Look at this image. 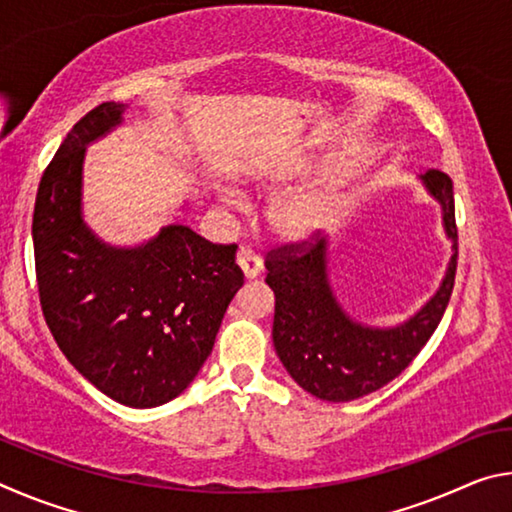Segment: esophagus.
I'll return each instance as SVG.
<instances>
[{"label": "esophagus", "mask_w": 512, "mask_h": 512, "mask_svg": "<svg viewBox=\"0 0 512 512\" xmlns=\"http://www.w3.org/2000/svg\"><path fill=\"white\" fill-rule=\"evenodd\" d=\"M237 264L241 271H244L246 280H255V277H259V273H262V257H259L253 248L248 246H241L237 250Z\"/></svg>", "instance_id": "34e87169"}]
</instances>
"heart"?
Instances as JSON below:
<instances>
[{
    "label": "heart",
    "instance_id": "obj_1",
    "mask_svg": "<svg viewBox=\"0 0 512 512\" xmlns=\"http://www.w3.org/2000/svg\"><path fill=\"white\" fill-rule=\"evenodd\" d=\"M354 176V164L348 155H336L325 164L314 183L298 189L277 201L268 216L271 225L282 237L296 239L316 230L327 219L332 207L339 201L341 189Z\"/></svg>",
    "mask_w": 512,
    "mask_h": 512
}]
</instances>
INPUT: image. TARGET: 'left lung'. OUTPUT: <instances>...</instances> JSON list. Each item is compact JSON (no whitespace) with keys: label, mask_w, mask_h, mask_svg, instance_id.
<instances>
[{"label":"left lung","mask_w":512,"mask_h":512,"mask_svg":"<svg viewBox=\"0 0 512 512\" xmlns=\"http://www.w3.org/2000/svg\"><path fill=\"white\" fill-rule=\"evenodd\" d=\"M422 183L443 207L454 255L440 289L402 325L368 327L345 314L327 280L325 237L284 244L266 255V284L275 293V352L289 375L320 400L350 402L379 391L418 357L445 314L458 257L454 183L438 169L424 173Z\"/></svg>","instance_id":"left-lung-1"}]
</instances>
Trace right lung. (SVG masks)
Instances as JSON below:
<instances>
[{
  "label": "right lung",
  "mask_w": 512,
  "mask_h": 512,
  "mask_svg": "<svg viewBox=\"0 0 512 512\" xmlns=\"http://www.w3.org/2000/svg\"><path fill=\"white\" fill-rule=\"evenodd\" d=\"M126 108L101 103L67 133L42 173L33 250L42 314L67 361L115 402L151 409L192 384L244 273L235 244H210L187 225L135 248L103 244L85 225V146Z\"/></svg>",
  "instance_id": "right-lung-1"
}]
</instances>
